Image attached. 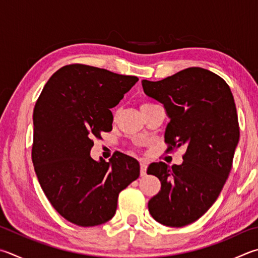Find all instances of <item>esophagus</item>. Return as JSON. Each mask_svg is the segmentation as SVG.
<instances>
[{"label":"esophagus","instance_id":"esophagus-1","mask_svg":"<svg viewBox=\"0 0 258 258\" xmlns=\"http://www.w3.org/2000/svg\"><path fill=\"white\" fill-rule=\"evenodd\" d=\"M140 166H141V169H140V172H141V176H145V174H147L148 162L145 161V160H140Z\"/></svg>","mask_w":258,"mask_h":258}]
</instances>
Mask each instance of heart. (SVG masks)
Here are the masks:
<instances>
[{
  "mask_svg": "<svg viewBox=\"0 0 258 258\" xmlns=\"http://www.w3.org/2000/svg\"><path fill=\"white\" fill-rule=\"evenodd\" d=\"M149 105H151V102H143V104L141 105V108H143V107H147ZM115 116H116V114H115Z\"/></svg>",
  "mask_w": 258,
  "mask_h": 258,
  "instance_id": "b5f03b06",
  "label": "heart"
}]
</instances>
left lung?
I'll list each match as a JSON object with an SVG mask.
<instances>
[{
	"label": "left lung",
	"mask_w": 258,
	"mask_h": 258,
	"mask_svg": "<svg viewBox=\"0 0 258 258\" xmlns=\"http://www.w3.org/2000/svg\"><path fill=\"white\" fill-rule=\"evenodd\" d=\"M148 97L161 102L170 121L168 150L186 148L181 165L153 162L148 174L161 189L149 201L152 218L167 227L200 219L219 198L239 142V124L227 82L202 68H188L160 81L142 80Z\"/></svg>",
	"instance_id": "8db88e82"
}]
</instances>
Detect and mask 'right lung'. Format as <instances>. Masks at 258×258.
Listing matches in <instances>:
<instances>
[{
    "mask_svg": "<svg viewBox=\"0 0 258 258\" xmlns=\"http://www.w3.org/2000/svg\"><path fill=\"white\" fill-rule=\"evenodd\" d=\"M139 81L82 64L49 78L34 109L32 163L53 208L68 221L95 227L114 217L118 194L140 176V163L116 152L109 162L90 156L93 139L113 128L110 108Z\"/></svg>",
    "mask_w": 258,
    "mask_h": 258,
    "instance_id": "right-lung-1",
    "label": "right lung"
}]
</instances>
